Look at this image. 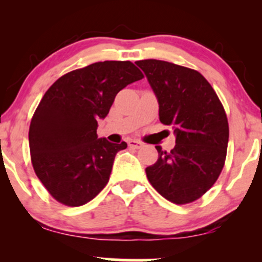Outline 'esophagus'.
Here are the masks:
<instances>
[{
    "label": "esophagus",
    "mask_w": 262,
    "mask_h": 262,
    "mask_svg": "<svg viewBox=\"0 0 262 262\" xmlns=\"http://www.w3.org/2000/svg\"><path fill=\"white\" fill-rule=\"evenodd\" d=\"M128 145L133 149H140L141 146H143V143L139 140H129Z\"/></svg>",
    "instance_id": "esophagus-1"
}]
</instances>
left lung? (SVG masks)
Masks as SVG:
<instances>
[{
    "instance_id": "8db88e82",
    "label": "left lung",
    "mask_w": 262,
    "mask_h": 262,
    "mask_svg": "<svg viewBox=\"0 0 262 262\" xmlns=\"http://www.w3.org/2000/svg\"><path fill=\"white\" fill-rule=\"evenodd\" d=\"M159 102V117L172 125L176 145L155 146L159 159L145 169L149 182L176 204L191 203L214 185L227 156L229 125L223 104L198 71L162 60L135 62Z\"/></svg>"
}]
</instances>
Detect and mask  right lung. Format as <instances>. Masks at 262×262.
<instances>
[{
	"instance_id": "add662e5",
	"label": "right lung",
	"mask_w": 262,
	"mask_h": 262,
	"mask_svg": "<svg viewBox=\"0 0 262 262\" xmlns=\"http://www.w3.org/2000/svg\"><path fill=\"white\" fill-rule=\"evenodd\" d=\"M143 77L130 61H100L65 74L45 92L29 127V149L35 175L58 202L82 206L107 185L127 143L100 139L97 121L117 93Z\"/></svg>"
}]
</instances>
